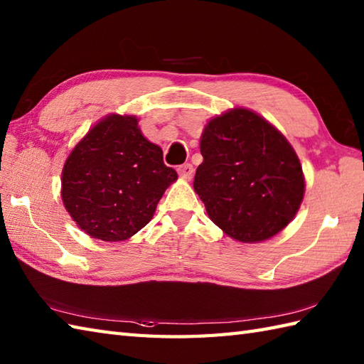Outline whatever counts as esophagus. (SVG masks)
<instances>
[{"label": "esophagus", "instance_id": "34e87169", "mask_svg": "<svg viewBox=\"0 0 364 364\" xmlns=\"http://www.w3.org/2000/svg\"><path fill=\"white\" fill-rule=\"evenodd\" d=\"M178 175H180V178H183V180L189 181L191 178L194 176V167H192L191 164L180 166V167H178Z\"/></svg>", "mask_w": 364, "mask_h": 364}]
</instances>
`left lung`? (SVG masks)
Returning <instances> with one entry per match:
<instances>
[{
  "mask_svg": "<svg viewBox=\"0 0 364 364\" xmlns=\"http://www.w3.org/2000/svg\"><path fill=\"white\" fill-rule=\"evenodd\" d=\"M200 151L194 191L223 233L262 242L296 218L305 194L300 159L259 114L233 107L215 115L203 128Z\"/></svg>",
  "mask_w": 364,
  "mask_h": 364,
  "instance_id": "obj_1",
  "label": "left lung"
}]
</instances>
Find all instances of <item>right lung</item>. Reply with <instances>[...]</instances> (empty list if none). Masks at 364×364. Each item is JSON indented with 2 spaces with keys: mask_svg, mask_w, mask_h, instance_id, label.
<instances>
[{
  "mask_svg": "<svg viewBox=\"0 0 364 364\" xmlns=\"http://www.w3.org/2000/svg\"><path fill=\"white\" fill-rule=\"evenodd\" d=\"M176 180L136 115L114 112L97 122L67 156L60 197L84 233L119 242L153 219L162 194Z\"/></svg>",
  "mask_w": 364,
  "mask_h": 364,
  "instance_id": "1",
  "label": "right lung"
}]
</instances>
